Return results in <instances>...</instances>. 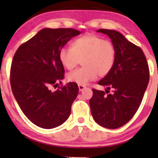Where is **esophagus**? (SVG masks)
Returning a JSON list of instances; mask_svg holds the SVG:
<instances>
[{"label":"esophagus","mask_w":158,"mask_h":158,"mask_svg":"<svg viewBox=\"0 0 158 158\" xmlns=\"http://www.w3.org/2000/svg\"><path fill=\"white\" fill-rule=\"evenodd\" d=\"M78 86H79V90H80V91H82L83 90H85V88H86V86H85V85H79Z\"/></svg>","instance_id":"esophagus-1"}]
</instances>
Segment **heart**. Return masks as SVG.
<instances>
[{
	"label": "heart",
	"mask_w": 158,
	"mask_h": 158,
	"mask_svg": "<svg viewBox=\"0 0 158 158\" xmlns=\"http://www.w3.org/2000/svg\"><path fill=\"white\" fill-rule=\"evenodd\" d=\"M71 48H62L59 50L61 64L71 70L81 61L83 67L67 76L69 81L86 84L94 80L98 75L106 77L113 68L117 52L111 41L94 34H85L74 40Z\"/></svg>",
	"instance_id": "obj_1"
}]
</instances>
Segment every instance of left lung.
Instances as JSON below:
<instances>
[{"label":"left lung","instance_id":"obj_1","mask_svg":"<svg viewBox=\"0 0 158 158\" xmlns=\"http://www.w3.org/2000/svg\"><path fill=\"white\" fill-rule=\"evenodd\" d=\"M97 32L109 36L117 55L112 70L98 82L106 87V92L92 89L90 110L98 124L114 129L126 124L138 110L149 81V68L141 48L120 32L106 29Z\"/></svg>","mask_w":158,"mask_h":158}]
</instances>
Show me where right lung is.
Masks as SVG:
<instances>
[{
	"label": "right lung",
	"mask_w": 158,
	"mask_h": 158,
	"mask_svg": "<svg viewBox=\"0 0 158 158\" xmlns=\"http://www.w3.org/2000/svg\"><path fill=\"white\" fill-rule=\"evenodd\" d=\"M80 31L72 28H44L16 50L10 69L12 93L23 113L32 123L53 128L68 119L77 98V83L59 87L64 79V66L59 52Z\"/></svg>",
	"instance_id": "right-lung-1"
}]
</instances>
